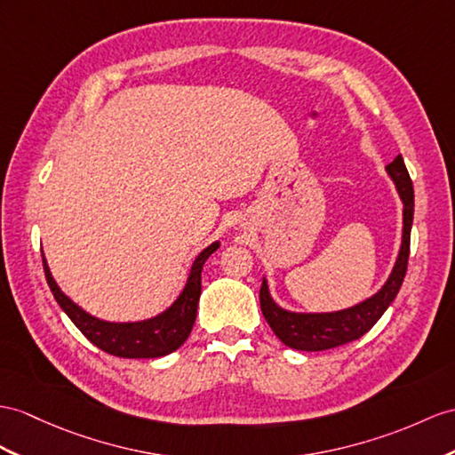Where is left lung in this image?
<instances>
[{
	"label": "left lung",
	"instance_id": "1",
	"mask_svg": "<svg viewBox=\"0 0 455 455\" xmlns=\"http://www.w3.org/2000/svg\"><path fill=\"white\" fill-rule=\"evenodd\" d=\"M387 173L397 187L403 201V241L400 249V257L395 260L390 278L384 283L382 290L374 297L339 313H324V315H297L283 311L272 301L268 293V285L262 280L260 285V308L270 324L274 334L278 336L287 347L299 351H324L343 346L361 336L379 323V318L395 299L397 291L403 283L409 260V243H411V224H413V183L402 154H397L394 162L386 165Z\"/></svg>",
	"mask_w": 455,
	"mask_h": 455
}]
</instances>
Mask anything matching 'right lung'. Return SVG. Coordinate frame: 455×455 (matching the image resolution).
Returning <instances> with one entry per match:
<instances>
[{
	"label": "right lung",
	"instance_id": "obj_1",
	"mask_svg": "<svg viewBox=\"0 0 455 455\" xmlns=\"http://www.w3.org/2000/svg\"><path fill=\"white\" fill-rule=\"evenodd\" d=\"M220 247V243H212L206 247L196 260L193 262V268L189 274V280L180 299L156 318L142 320V323H127V324H116V323H104L84 313L81 307H76L71 299L61 293L58 283L53 282L46 259L42 257L44 262V274L50 290L55 297V301L68 315L73 324L79 328L88 341H92L98 349H102L114 357L124 359H154L164 357L168 353L175 351L183 346V341L189 338L195 318H196V307L198 297H201V274L206 259Z\"/></svg>",
	"mask_w": 455,
	"mask_h": 455
}]
</instances>
